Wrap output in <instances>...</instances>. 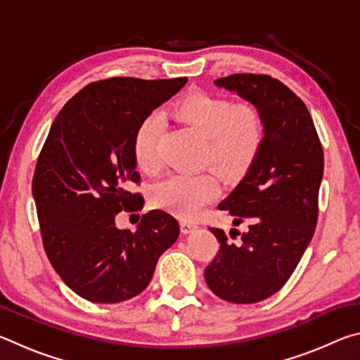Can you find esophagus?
I'll return each mask as SVG.
<instances>
[{"label":"esophagus","instance_id":"obj_1","mask_svg":"<svg viewBox=\"0 0 360 360\" xmlns=\"http://www.w3.org/2000/svg\"><path fill=\"white\" fill-rule=\"evenodd\" d=\"M195 229H198V225L191 221H181V231L182 233H191Z\"/></svg>","mask_w":360,"mask_h":360}]
</instances>
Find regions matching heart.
<instances>
[{"mask_svg": "<svg viewBox=\"0 0 360 360\" xmlns=\"http://www.w3.org/2000/svg\"><path fill=\"white\" fill-rule=\"evenodd\" d=\"M176 112L205 138L203 162L211 163L225 178L241 176L252 165L264 139L257 108L249 103L231 105L229 100L208 94H192L176 106ZM158 138L160 122L155 115L143 119L133 133V158L144 173H157L162 167ZM217 193L219 181L212 172L172 174L154 186L150 202L174 216L192 219Z\"/></svg>", "mask_w": 360, "mask_h": 360, "instance_id": "1", "label": "heart"}]
</instances>
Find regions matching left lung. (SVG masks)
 <instances>
[{"instance_id": "obj_1", "label": "left lung", "mask_w": 360, "mask_h": 360, "mask_svg": "<svg viewBox=\"0 0 360 360\" xmlns=\"http://www.w3.org/2000/svg\"><path fill=\"white\" fill-rule=\"evenodd\" d=\"M216 87L251 103L264 124L257 157L217 208L233 216L246 231L210 229L219 252L206 266L210 289L231 303H257L283 288L294 273L318 222V195L324 154L311 115L303 101L266 75H231Z\"/></svg>"}]
</instances>
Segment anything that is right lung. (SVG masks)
<instances>
[{"label": "right lung", "mask_w": 360, "mask_h": 360, "mask_svg": "<svg viewBox=\"0 0 360 360\" xmlns=\"http://www.w3.org/2000/svg\"><path fill=\"white\" fill-rule=\"evenodd\" d=\"M186 82L105 79L77 92L53 120L33 198L49 260L85 300L119 303L141 294L158 257L178 240L179 224L165 211L143 214L136 231L117 229L115 214L143 208L141 195L129 191L139 182L133 133Z\"/></svg>", "instance_id": "add662e5"}]
</instances>
